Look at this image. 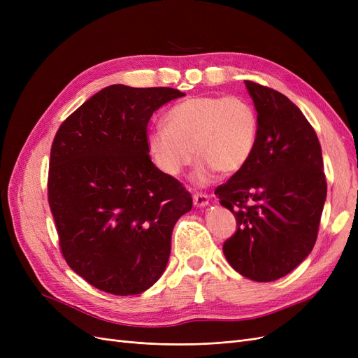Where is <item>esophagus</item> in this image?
Returning a JSON list of instances; mask_svg holds the SVG:
<instances>
[{"mask_svg": "<svg viewBox=\"0 0 358 358\" xmlns=\"http://www.w3.org/2000/svg\"><path fill=\"white\" fill-rule=\"evenodd\" d=\"M192 200H194V204H196L197 208H203V206L209 203V196H208V194H204V192H194Z\"/></svg>", "mask_w": 358, "mask_h": 358, "instance_id": "1", "label": "esophagus"}]
</instances>
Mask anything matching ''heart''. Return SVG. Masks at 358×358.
<instances>
[{
  "instance_id": "b5f03b06",
  "label": "heart",
  "mask_w": 358,
  "mask_h": 358,
  "mask_svg": "<svg viewBox=\"0 0 358 358\" xmlns=\"http://www.w3.org/2000/svg\"><path fill=\"white\" fill-rule=\"evenodd\" d=\"M164 125L150 129L146 145L155 166L178 176L200 158L194 180L209 182L215 171L233 175L251 159L259 129L255 107L236 95H197L171 106Z\"/></svg>"
}]
</instances>
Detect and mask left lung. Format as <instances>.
<instances>
[{
    "label": "left lung",
    "instance_id": "1",
    "mask_svg": "<svg viewBox=\"0 0 358 358\" xmlns=\"http://www.w3.org/2000/svg\"><path fill=\"white\" fill-rule=\"evenodd\" d=\"M259 119L251 159L215 189L236 216L222 245L230 266L257 282L288 275L317 242L327 182L315 129L284 94L245 80Z\"/></svg>",
    "mask_w": 358,
    "mask_h": 358
}]
</instances>
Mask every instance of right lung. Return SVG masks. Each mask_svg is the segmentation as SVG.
I'll return each instance as SVG.
<instances>
[{
    "label": "right lung",
    "mask_w": 358,
    "mask_h": 358,
    "mask_svg": "<svg viewBox=\"0 0 358 358\" xmlns=\"http://www.w3.org/2000/svg\"><path fill=\"white\" fill-rule=\"evenodd\" d=\"M173 88L112 85L61 124L52 142L48 200L64 259L86 282L134 296L164 272L171 231L191 194L150 161L148 122Z\"/></svg>",
    "instance_id": "obj_1"
}]
</instances>
